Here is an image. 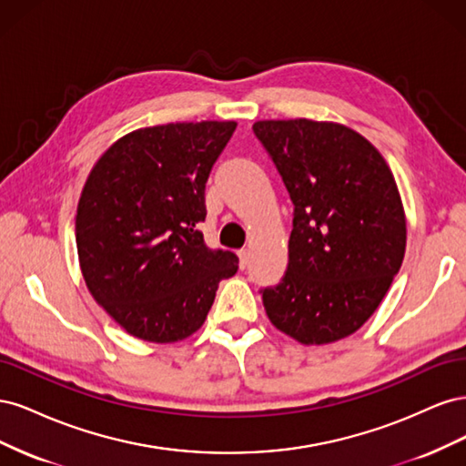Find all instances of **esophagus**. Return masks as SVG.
Instances as JSON below:
<instances>
[{"instance_id":"obj_1","label":"esophagus","mask_w":466,"mask_h":466,"mask_svg":"<svg viewBox=\"0 0 466 466\" xmlns=\"http://www.w3.org/2000/svg\"><path fill=\"white\" fill-rule=\"evenodd\" d=\"M237 255H238V266H241V270H245L248 264V252L243 248V250H238Z\"/></svg>"}]
</instances>
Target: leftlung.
<instances>
[{
    "label": "left lung",
    "mask_w": 466,
    "mask_h": 466,
    "mask_svg": "<svg viewBox=\"0 0 466 466\" xmlns=\"http://www.w3.org/2000/svg\"><path fill=\"white\" fill-rule=\"evenodd\" d=\"M257 139L293 204L288 268L260 289L268 319L301 344H329L368 320L399 274L406 219L380 153L332 122L262 120Z\"/></svg>",
    "instance_id": "8db88e82"
}]
</instances>
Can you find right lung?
Returning a JSON list of instances; mask_svg holds the SVG:
<instances>
[{
    "label": "right lung",
    "mask_w": 466,
    "mask_h": 466,
    "mask_svg": "<svg viewBox=\"0 0 466 466\" xmlns=\"http://www.w3.org/2000/svg\"><path fill=\"white\" fill-rule=\"evenodd\" d=\"M235 122L136 130L112 146L81 192L76 237L95 301L132 336L177 342L198 330L238 258L209 248L206 182Z\"/></svg>",
    "instance_id": "right-lung-1"
}]
</instances>
